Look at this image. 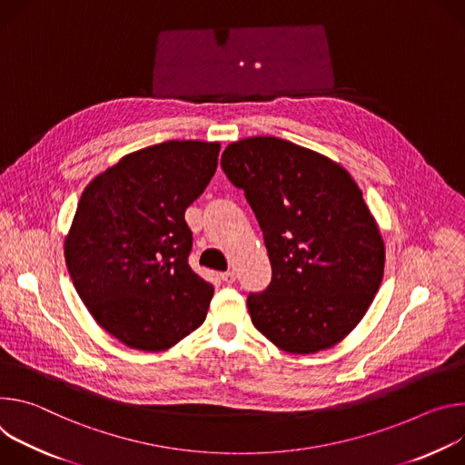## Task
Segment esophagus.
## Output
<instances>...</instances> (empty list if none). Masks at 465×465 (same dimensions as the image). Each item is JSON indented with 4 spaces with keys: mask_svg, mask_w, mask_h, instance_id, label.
<instances>
[{
    "mask_svg": "<svg viewBox=\"0 0 465 465\" xmlns=\"http://www.w3.org/2000/svg\"><path fill=\"white\" fill-rule=\"evenodd\" d=\"M220 277H222V281H223V282H227V284H232V282L236 281L234 272H223Z\"/></svg>",
    "mask_w": 465,
    "mask_h": 465,
    "instance_id": "obj_1",
    "label": "esophagus"
}]
</instances>
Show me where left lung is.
<instances>
[{
    "mask_svg": "<svg viewBox=\"0 0 465 465\" xmlns=\"http://www.w3.org/2000/svg\"><path fill=\"white\" fill-rule=\"evenodd\" d=\"M264 234L272 282L247 295L252 325L282 351L318 352L364 318L384 273V242L352 177L323 154L275 136L222 154Z\"/></svg>",
    "mask_w": 465,
    "mask_h": 465,
    "instance_id": "left-lung-1",
    "label": "left lung"
}]
</instances>
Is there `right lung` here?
Segmentation results:
<instances>
[{
	"mask_svg": "<svg viewBox=\"0 0 465 465\" xmlns=\"http://www.w3.org/2000/svg\"><path fill=\"white\" fill-rule=\"evenodd\" d=\"M218 142L168 140L134 151L83 192L64 242L94 320L127 347L164 351L206 318L214 286L188 264L184 213L218 168Z\"/></svg>",
	"mask_w": 465,
	"mask_h": 465,
	"instance_id": "1",
	"label": "right lung"
}]
</instances>
